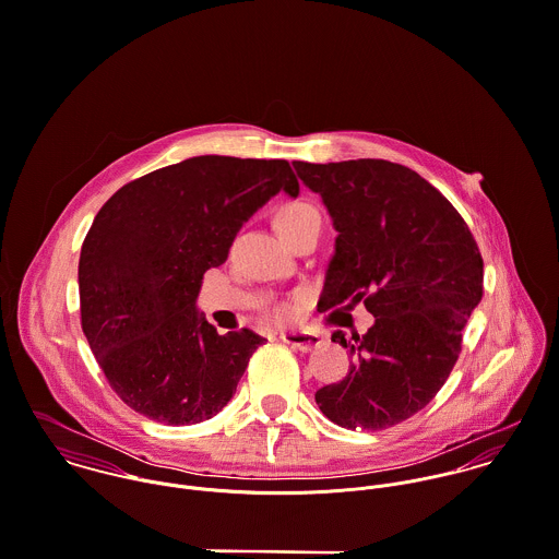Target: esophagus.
Instances as JSON below:
<instances>
[{
  "label": "esophagus",
  "instance_id": "1",
  "mask_svg": "<svg viewBox=\"0 0 559 559\" xmlns=\"http://www.w3.org/2000/svg\"><path fill=\"white\" fill-rule=\"evenodd\" d=\"M282 340L286 344H290L293 348L301 350V353H310L314 348H319L322 344V335L314 331H299V333H282Z\"/></svg>",
  "mask_w": 559,
  "mask_h": 559
}]
</instances>
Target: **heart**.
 Listing matches in <instances>:
<instances>
[{
	"instance_id": "heart-1",
	"label": "heart",
	"mask_w": 559,
	"mask_h": 559,
	"mask_svg": "<svg viewBox=\"0 0 559 559\" xmlns=\"http://www.w3.org/2000/svg\"><path fill=\"white\" fill-rule=\"evenodd\" d=\"M273 226L280 233V237L286 242H293L299 235L308 233V230H319L320 213L319 209L306 200H295V202H286L275 211L273 217ZM304 295L297 293L290 299L277 301L271 308V317L277 322H290L297 317L299 304H301Z\"/></svg>"
}]
</instances>
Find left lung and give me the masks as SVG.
<instances>
[{"instance_id": "obj_1", "label": "left lung", "mask_w": 559, "mask_h": 559, "mask_svg": "<svg viewBox=\"0 0 559 559\" xmlns=\"http://www.w3.org/2000/svg\"><path fill=\"white\" fill-rule=\"evenodd\" d=\"M293 165L337 230L319 312L364 304L374 317L364 335L333 331L353 364L317 404L342 428H392L435 399L459 361L484 295L478 242L452 202L400 163Z\"/></svg>"}]
</instances>
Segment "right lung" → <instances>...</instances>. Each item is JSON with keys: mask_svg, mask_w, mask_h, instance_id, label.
<instances>
[{"mask_svg": "<svg viewBox=\"0 0 559 559\" xmlns=\"http://www.w3.org/2000/svg\"><path fill=\"white\" fill-rule=\"evenodd\" d=\"M299 193L284 159L193 157L120 187L80 255L81 329L127 406L167 426L219 413L264 337L198 319L204 273L271 195Z\"/></svg>", "mask_w": 559, "mask_h": 559, "instance_id": "1", "label": "right lung"}]
</instances>
